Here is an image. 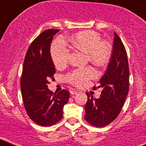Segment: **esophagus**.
I'll list each match as a JSON object with an SVG mask.
<instances>
[{
	"label": "esophagus",
	"instance_id": "34e87169",
	"mask_svg": "<svg viewBox=\"0 0 146 146\" xmlns=\"http://www.w3.org/2000/svg\"><path fill=\"white\" fill-rule=\"evenodd\" d=\"M78 93V90H76V89H73L70 91V94H76Z\"/></svg>",
	"mask_w": 146,
	"mask_h": 146
}]
</instances>
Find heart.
Wrapping results in <instances>:
<instances>
[{
    "instance_id": "obj_1",
    "label": "heart",
    "mask_w": 146,
    "mask_h": 146,
    "mask_svg": "<svg viewBox=\"0 0 146 146\" xmlns=\"http://www.w3.org/2000/svg\"><path fill=\"white\" fill-rule=\"evenodd\" d=\"M71 44L76 49L86 54L87 60L96 66H103L111 58V48L108 42L101 40L98 33L93 31H84L78 33L71 38ZM70 50L62 38H57L51 46V57L55 67L62 68L68 60ZM95 72L88 67L77 69L66 76L67 81L72 84L81 86L86 81L94 78Z\"/></svg>"
}]
</instances>
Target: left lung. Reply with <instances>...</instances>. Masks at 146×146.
Returning <instances> with one entry per match:
<instances>
[{"label":"left lung","instance_id":"obj_1","mask_svg":"<svg viewBox=\"0 0 146 146\" xmlns=\"http://www.w3.org/2000/svg\"><path fill=\"white\" fill-rule=\"evenodd\" d=\"M128 60L124 46L117 34L114 40L111 59L106 73L100 80L102 88L98 99L86 93L84 119L92 125L102 127L116 119L124 106L129 92V78Z\"/></svg>","mask_w":146,"mask_h":146}]
</instances>
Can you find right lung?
I'll return each instance as SVG.
<instances>
[{"label":"right lung","instance_id":"1","mask_svg":"<svg viewBox=\"0 0 146 146\" xmlns=\"http://www.w3.org/2000/svg\"><path fill=\"white\" fill-rule=\"evenodd\" d=\"M59 30L44 31L31 44L26 53L21 78V91L27 115L35 124L52 126L61 120L70 93L63 89L53 94L48 89L53 79L54 65L50 53L54 35Z\"/></svg>","mask_w":146,"mask_h":146}]
</instances>
